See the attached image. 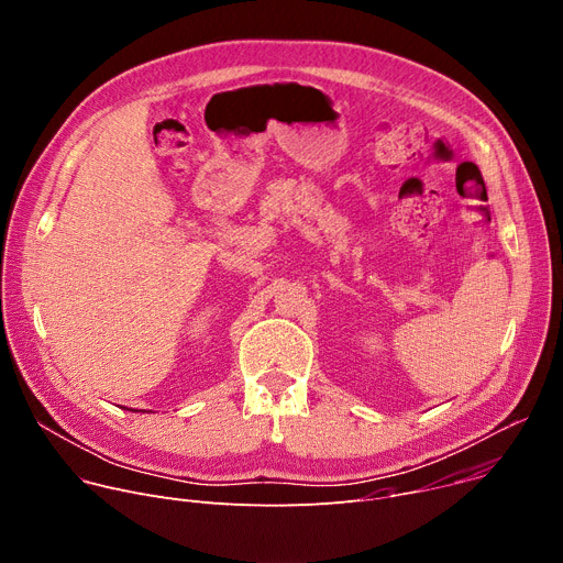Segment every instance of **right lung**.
<instances>
[{
  "label": "right lung",
  "mask_w": 563,
  "mask_h": 563,
  "mask_svg": "<svg viewBox=\"0 0 563 563\" xmlns=\"http://www.w3.org/2000/svg\"><path fill=\"white\" fill-rule=\"evenodd\" d=\"M123 408H125V406H123Z\"/></svg>",
  "instance_id": "obj_1"
}]
</instances>
